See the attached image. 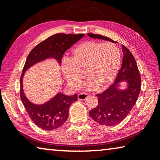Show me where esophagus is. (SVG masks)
I'll use <instances>...</instances> for the list:
<instances>
[{
  "mask_svg": "<svg viewBox=\"0 0 160 160\" xmlns=\"http://www.w3.org/2000/svg\"><path fill=\"white\" fill-rule=\"evenodd\" d=\"M88 95H89V94L85 93V92H82V93H80L79 95H78V98L79 100H84L86 98H87V97H88Z\"/></svg>",
  "mask_w": 160,
  "mask_h": 160,
  "instance_id": "esophagus-1",
  "label": "esophagus"
}]
</instances>
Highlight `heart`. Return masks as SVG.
<instances>
[{"instance_id": "heart-1", "label": "heart", "mask_w": 160, "mask_h": 160, "mask_svg": "<svg viewBox=\"0 0 160 160\" xmlns=\"http://www.w3.org/2000/svg\"><path fill=\"white\" fill-rule=\"evenodd\" d=\"M120 52L110 42L88 40L81 42L71 52L70 61L62 62V72L71 88L80 87L85 72L88 90L107 87L118 73L120 65Z\"/></svg>"}]
</instances>
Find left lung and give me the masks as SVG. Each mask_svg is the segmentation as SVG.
<instances>
[{"instance_id":"obj_1","label":"left lung","mask_w":160,"mask_h":160,"mask_svg":"<svg viewBox=\"0 0 160 160\" xmlns=\"http://www.w3.org/2000/svg\"><path fill=\"white\" fill-rule=\"evenodd\" d=\"M92 38L102 39L115 42L101 35L88 33ZM124 56L122 67L113 84L100 94H96L98 104L89 112L94 121L105 126H114L121 122L135 105L141 88V77L138 65L130 50L122 45ZM122 80H128V87L125 91L118 90L116 85Z\"/></svg>"}]
</instances>
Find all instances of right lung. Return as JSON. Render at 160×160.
<instances>
[{"mask_svg": "<svg viewBox=\"0 0 160 160\" xmlns=\"http://www.w3.org/2000/svg\"><path fill=\"white\" fill-rule=\"evenodd\" d=\"M84 37V34L57 33L38 44L28 56L21 76L20 96L32 121L44 130H52L63 125L69 115V108L78 100V95L67 96L58 93L52 100L41 105H34L28 100L22 90L25 71L31 65L48 58H54L61 62L65 51Z\"/></svg>", "mask_w": 160, "mask_h": 160, "instance_id": "obj_1", "label": "right lung"}]
</instances>
